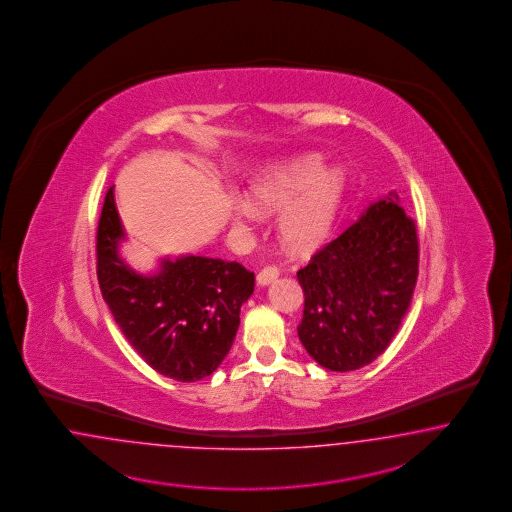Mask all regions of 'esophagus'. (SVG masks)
Instances as JSON below:
<instances>
[{"label": "esophagus", "mask_w": 512, "mask_h": 512, "mask_svg": "<svg viewBox=\"0 0 512 512\" xmlns=\"http://www.w3.org/2000/svg\"><path fill=\"white\" fill-rule=\"evenodd\" d=\"M278 276V266H264L263 270L257 274V283H259V285H270Z\"/></svg>", "instance_id": "esophagus-1"}]
</instances>
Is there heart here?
Here are the masks:
<instances>
[{
  "instance_id": "b5f03b06",
  "label": "heart",
  "mask_w": 512,
  "mask_h": 512,
  "mask_svg": "<svg viewBox=\"0 0 512 512\" xmlns=\"http://www.w3.org/2000/svg\"><path fill=\"white\" fill-rule=\"evenodd\" d=\"M323 171L319 159H304L289 171L261 178L251 186V204L238 202L236 219L253 221L257 210L272 212L283 210L305 195L289 208L283 217L281 231L287 242L295 248L306 249L319 244L325 238L340 204L343 189V174L338 169Z\"/></svg>"
}]
</instances>
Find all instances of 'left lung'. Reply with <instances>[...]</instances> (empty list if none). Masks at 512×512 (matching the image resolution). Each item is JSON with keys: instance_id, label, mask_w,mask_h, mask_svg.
<instances>
[{"instance_id": "8db88e82", "label": "left lung", "mask_w": 512, "mask_h": 512, "mask_svg": "<svg viewBox=\"0 0 512 512\" xmlns=\"http://www.w3.org/2000/svg\"><path fill=\"white\" fill-rule=\"evenodd\" d=\"M417 276V225L390 191L296 272L304 291L298 338L310 357L332 372L368 366L402 325Z\"/></svg>"}]
</instances>
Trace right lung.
Instances as JSON below:
<instances>
[{"label": "right lung", "mask_w": 512, "mask_h": 512, "mask_svg": "<svg viewBox=\"0 0 512 512\" xmlns=\"http://www.w3.org/2000/svg\"><path fill=\"white\" fill-rule=\"evenodd\" d=\"M122 221L110 187L97 225V279L103 298L140 358L174 381L216 372L233 347L240 308L255 274L240 263L186 255L144 276L124 263Z\"/></svg>", "instance_id": "obj_1"}]
</instances>
